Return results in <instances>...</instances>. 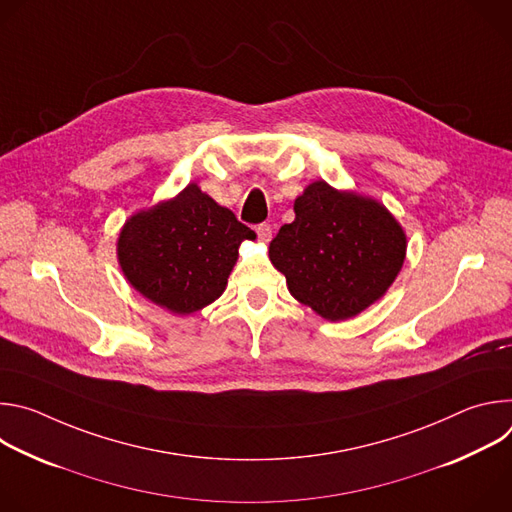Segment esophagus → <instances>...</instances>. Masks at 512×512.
Returning <instances> with one entry per match:
<instances>
[{"mask_svg":"<svg viewBox=\"0 0 512 512\" xmlns=\"http://www.w3.org/2000/svg\"><path fill=\"white\" fill-rule=\"evenodd\" d=\"M255 231H257V237H259L261 243H269V241H271V233H273V231H271V225L263 223V225H259Z\"/></svg>","mask_w":512,"mask_h":512,"instance_id":"obj_1","label":"esophagus"}]
</instances>
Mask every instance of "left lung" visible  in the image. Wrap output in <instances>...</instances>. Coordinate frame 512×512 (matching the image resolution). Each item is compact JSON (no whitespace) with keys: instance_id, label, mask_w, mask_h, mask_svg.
Here are the masks:
<instances>
[{"instance_id":"obj_1","label":"left lung","mask_w":512,"mask_h":512,"mask_svg":"<svg viewBox=\"0 0 512 512\" xmlns=\"http://www.w3.org/2000/svg\"><path fill=\"white\" fill-rule=\"evenodd\" d=\"M294 223L269 243L289 294L330 322L367 310L395 281L407 237L377 200L312 182L294 202Z\"/></svg>"}]
</instances>
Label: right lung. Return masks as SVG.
Listing matches in <instances>:
<instances>
[{"instance_id": "1", "label": "right lung", "mask_w": 512, "mask_h": 512, "mask_svg": "<svg viewBox=\"0 0 512 512\" xmlns=\"http://www.w3.org/2000/svg\"><path fill=\"white\" fill-rule=\"evenodd\" d=\"M245 239L255 233L188 184L176 198L127 218L117 257L143 298L186 316L221 298Z\"/></svg>"}]
</instances>
